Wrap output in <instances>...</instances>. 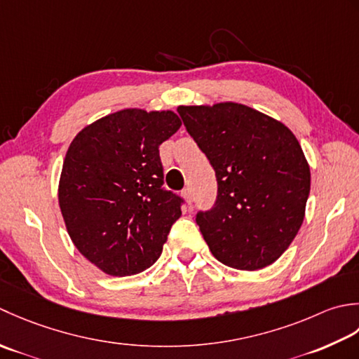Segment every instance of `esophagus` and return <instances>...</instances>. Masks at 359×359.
Returning a JSON list of instances; mask_svg holds the SVG:
<instances>
[{"mask_svg":"<svg viewBox=\"0 0 359 359\" xmlns=\"http://www.w3.org/2000/svg\"><path fill=\"white\" fill-rule=\"evenodd\" d=\"M182 198H184L186 200V203L189 204V206H190V204H192V201H194V196H192V190H190V187H186L184 190H182Z\"/></svg>","mask_w":359,"mask_h":359,"instance_id":"1","label":"esophagus"}]
</instances>
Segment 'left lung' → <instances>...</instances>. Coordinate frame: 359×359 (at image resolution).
<instances>
[{"label": "left lung", "instance_id": "obj_1", "mask_svg": "<svg viewBox=\"0 0 359 359\" xmlns=\"http://www.w3.org/2000/svg\"><path fill=\"white\" fill-rule=\"evenodd\" d=\"M214 167V208L196 214L203 238L224 265L255 271L288 250L301 229L310 165L288 127L236 102L178 107Z\"/></svg>", "mask_w": 359, "mask_h": 359}]
</instances>
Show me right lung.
<instances>
[{
	"mask_svg": "<svg viewBox=\"0 0 359 359\" xmlns=\"http://www.w3.org/2000/svg\"><path fill=\"white\" fill-rule=\"evenodd\" d=\"M181 127L178 114L126 108L72 139L58 204L79 252L105 274L142 273L155 263L182 200L165 190L159 145Z\"/></svg>",
	"mask_w": 359,
	"mask_h": 359,
	"instance_id": "right-lung-1",
	"label": "right lung"
}]
</instances>
